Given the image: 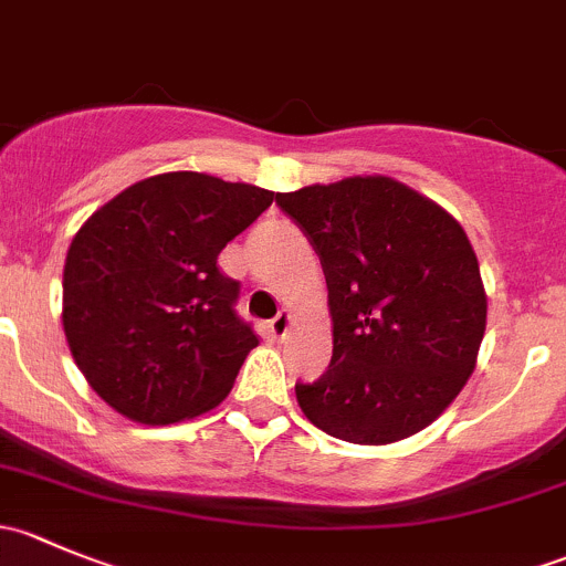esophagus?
I'll list each match as a JSON object with an SVG mask.
<instances>
[{
    "mask_svg": "<svg viewBox=\"0 0 566 566\" xmlns=\"http://www.w3.org/2000/svg\"><path fill=\"white\" fill-rule=\"evenodd\" d=\"M290 328H293V312L290 310H282L276 317L271 319V331H273V336H279V339H284V336L290 334Z\"/></svg>",
    "mask_w": 566,
    "mask_h": 566,
    "instance_id": "esophagus-1",
    "label": "esophagus"
}]
</instances>
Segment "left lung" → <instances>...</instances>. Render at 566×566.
<instances>
[{"mask_svg":"<svg viewBox=\"0 0 566 566\" xmlns=\"http://www.w3.org/2000/svg\"><path fill=\"white\" fill-rule=\"evenodd\" d=\"M310 235L328 284L334 356L295 384L312 424L386 447L430 427L476 369L488 293L452 213L386 175L276 193Z\"/></svg>","mask_w":566,"mask_h":566,"instance_id":"left-lung-1","label":"left lung"}]
</instances>
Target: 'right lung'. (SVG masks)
<instances>
[{"label":"right lung","instance_id":"right-lung-1","mask_svg":"<svg viewBox=\"0 0 566 566\" xmlns=\"http://www.w3.org/2000/svg\"><path fill=\"white\" fill-rule=\"evenodd\" d=\"M273 191L205 172L134 182L73 238L62 328L93 391L139 424L213 410L260 336L238 317L241 284L219 254Z\"/></svg>","mask_w":566,"mask_h":566}]
</instances>
